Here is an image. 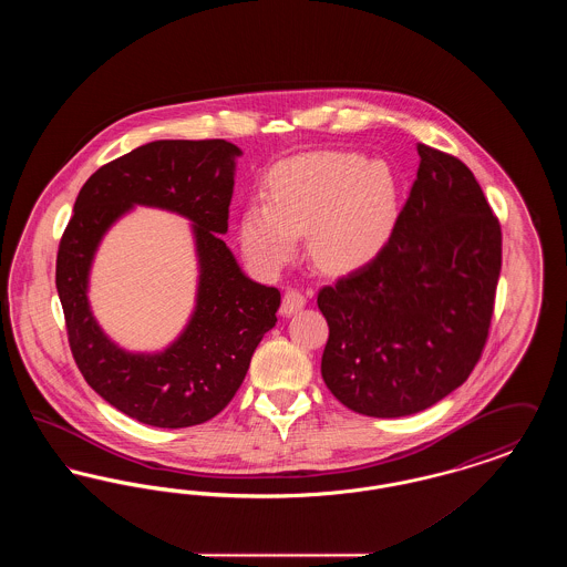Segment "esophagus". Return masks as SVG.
Segmentation results:
<instances>
[{
	"instance_id": "1",
	"label": "esophagus",
	"mask_w": 567,
	"mask_h": 567,
	"mask_svg": "<svg viewBox=\"0 0 567 567\" xmlns=\"http://www.w3.org/2000/svg\"><path fill=\"white\" fill-rule=\"evenodd\" d=\"M306 306V296L297 289H287V293L282 297V306H280V315L282 317H291L297 310H301Z\"/></svg>"
}]
</instances>
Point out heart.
I'll use <instances>...</instances> for the list:
<instances>
[{
	"label": "heart",
	"instance_id": "b5f03b06",
	"mask_svg": "<svg viewBox=\"0 0 567 567\" xmlns=\"http://www.w3.org/2000/svg\"><path fill=\"white\" fill-rule=\"evenodd\" d=\"M395 220L398 187L386 165L351 153H317L271 167L268 202L244 208L238 234L259 270H280L297 238L308 234L319 268L349 271L377 257Z\"/></svg>",
	"mask_w": 567,
	"mask_h": 567
}]
</instances>
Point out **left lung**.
<instances>
[{
	"label": "left lung",
	"mask_w": 567,
	"mask_h": 567,
	"mask_svg": "<svg viewBox=\"0 0 567 567\" xmlns=\"http://www.w3.org/2000/svg\"><path fill=\"white\" fill-rule=\"evenodd\" d=\"M419 172L377 257L327 285V389L352 412L395 419L461 386L485 351L502 227L472 169L416 144Z\"/></svg>",
	"instance_id": "obj_1"
}]
</instances>
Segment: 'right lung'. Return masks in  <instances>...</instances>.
I'll return each instance as SVG.
<instances>
[{"label":"right lung","mask_w":567,"mask_h":567,"mask_svg":"<svg viewBox=\"0 0 567 567\" xmlns=\"http://www.w3.org/2000/svg\"><path fill=\"white\" fill-rule=\"evenodd\" d=\"M227 140H157L102 165L82 185L59 250L54 285L68 342L89 386L135 421L181 430L210 421L240 389L250 357L276 324L280 291L244 276L218 234L229 227L234 167ZM134 203L190 217L200 293L186 333L159 355L116 350L85 301L90 259L109 225Z\"/></svg>","instance_id":"obj_1"}]
</instances>
